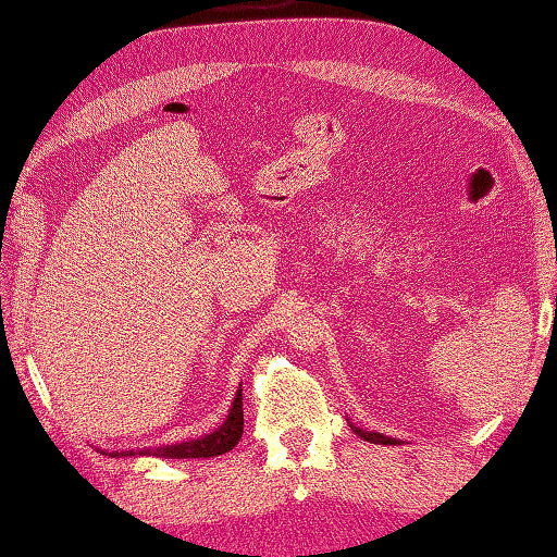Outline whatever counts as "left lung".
Segmentation results:
<instances>
[{"mask_svg":"<svg viewBox=\"0 0 557 557\" xmlns=\"http://www.w3.org/2000/svg\"><path fill=\"white\" fill-rule=\"evenodd\" d=\"M350 428H354L362 440L374 442V445H396V440H392V437H384V435H380V433H362V430H358L356 425H350Z\"/></svg>","mask_w":557,"mask_h":557,"instance_id":"obj_1","label":"left lung"}]
</instances>
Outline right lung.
Listing matches in <instances>:
<instances>
[{"mask_svg": "<svg viewBox=\"0 0 557 557\" xmlns=\"http://www.w3.org/2000/svg\"><path fill=\"white\" fill-rule=\"evenodd\" d=\"M243 425H245V416H243V392H237L228 421H225L215 433L183 442V445H170V447H158V449H139V451H110V457H161V459H199V457H219V454L231 451L237 442L243 437Z\"/></svg>", "mask_w": 557, "mask_h": 557, "instance_id": "right-lung-1", "label": "right lung"}]
</instances>
